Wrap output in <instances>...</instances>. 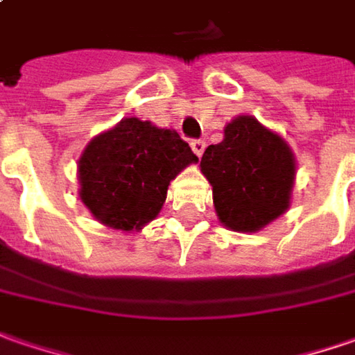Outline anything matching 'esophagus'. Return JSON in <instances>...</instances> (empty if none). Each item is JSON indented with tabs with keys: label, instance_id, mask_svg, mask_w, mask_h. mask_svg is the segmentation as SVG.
I'll return each mask as SVG.
<instances>
[{
	"label": "esophagus",
	"instance_id": "34e87169",
	"mask_svg": "<svg viewBox=\"0 0 355 355\" xmlns=\"http://www.w3.org/2000/svg\"><path fill=\"white\" fill-rule=\"evenodd\" d=\"M190 147H192V151L198 155V157H202V153H204V149H206V141L192 139V141H190Z\"/></svg>",
	"mask_w": 355,
	"mask_h": 355
}]
</instances>
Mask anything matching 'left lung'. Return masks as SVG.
<instances>
[{
	"label": "left lung",
	"mask_w": 355,
	"mask_h": 355,
	"mask_svg": "<svg viewBox=\"0 0 355 355\" xmlns=\"http://www.w3.org/2000/svg\"><path fill=\"white\" fill-rule=\"evenodd\" d=\"M200 171L212 184L218 220L234 232H259L291 206L295 155L253 116L227 123L224 141L202 155Z\"/></svg>",
	"instance_id": "8db88e82"
}]
</instances>
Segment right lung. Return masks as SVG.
<instances>
[{
    "label": "right lung",
    "instance_id": "1",
    "mask_svg": "<svg viewBox=\"0 0 355 355\" xmlns=\"http://www.w3.org/2000/svg\"><path fill=\"white\" fill-rule=\"evenodd\" d=\"M196 161L175 129L125 117L80 155V200L104 226L141 230L161 212L171 180Z\"/></svg>",
    "mask_w": 355,
    "mask_h": 355
}]
</instances>
